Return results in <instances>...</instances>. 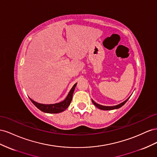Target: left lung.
<instances>
[{
	"instance_id": "1",
	"label": "left lung",
	"mask_w": 157,
	"mask_h": 157,
	"mask_svg": "<svg viewBox=\"0 0 157 157\" xmlns=\"http://www.w3.org/2000/svg\"><path fill=\"white\" fill-rule=\"evenodd\" d=\"M129 97L128 98L126 101H124V102H121V103L119 104V105H115V106H103V105H99V104H97L93 100H92V102H93V103L94 104V105L96 106L98 109H99L101 110H114V109H118L120 108V107H122L128 101V100L129 99Z\"/></svg>"
}]
</instances>
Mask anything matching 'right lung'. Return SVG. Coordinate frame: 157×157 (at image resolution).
Returning a JSON list of instances; mask_svg holds the SVG:
<instances>
[{
	"mask_svg": "<svg viewBox=\"0 0 157 157\" xmlns=\"http://www.w3.org/2000/svg\"><path fill=\"white\" fill-rule=\"evenodd\" d=\"M76 85L77 83L74 85V86L70 89V92L68 93V95H67L66 98L65 99L59 102V103H55V104H50V105H44L41 103H38V102L34 101L33 100L30 98L31 101L33 102V104L39 109L40 110L46 113H50V114H57L62 113V112L64 111L68 107L70 106L71 99H72V96L73 93L74 91V89L75 88Z\"/></svg>",
	"mask_w": 157,
	"mask_h": 157,
	"instance_id": "right-lung-1",
	"label": "right lung"
}]
</instances>
